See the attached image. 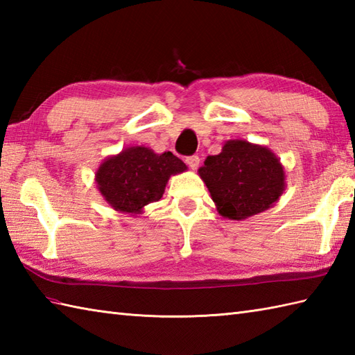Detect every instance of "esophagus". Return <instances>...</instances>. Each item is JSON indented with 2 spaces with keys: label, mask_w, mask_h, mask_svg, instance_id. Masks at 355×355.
I'll use <instances>...</instances> for the list:
<instances>
[{
  "label": "esophagus",
  "mask_w": 355,
  "mask_h": 355,
  "mask_svg": "<svg viewBox=\"0 0 355 355\" xmlns=\"http://www.w3.org/2000/svg\"><path fill=\"white\" fill-rule=\"evenodd\" d=\"M186 163L189 164V168L192 169V171H195L200 166V157L198 155H191V157H187L186 158Z\"/></svg>",
  "instance_id": "obj_1"
}]
</instances>
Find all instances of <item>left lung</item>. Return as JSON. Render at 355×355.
<instances>
[{"instance_id": "1", "label": "left lung", "mask_w": 355, "mask_h": 355, "mask_svg": "<svg viewBox=\"0 0 355 355\" xmlns=\"http://www.w3.org/2000/svg\"><path fill=\"white\" fill-rule=\"evenodd\" d=\"M218 214L243 221L273 207L285 191L281 160L267 146L227 140L218 155H209L198 169Z\"/></svg>"}]
</instances>
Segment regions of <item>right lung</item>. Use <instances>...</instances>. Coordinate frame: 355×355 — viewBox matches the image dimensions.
I'll use <instances>...</instances> for the list:
<instances>
[{"label": "right lung", "instance_id": "1", "mask_svg": "<svg viewBox=\"0 0 355 355\" xmlns=\"http://www.w3.org/2000/svg\"><path fill=\"white\" fill-rule=\"evenodd\" d=\"M184 171L187 166L172 153L157 154L146 146H130L105 158L94 180L112 209L135 216L163 197L172 175Z\"/></svg>", "mask_w": 355, "mask_h": 355}]
</instances>
